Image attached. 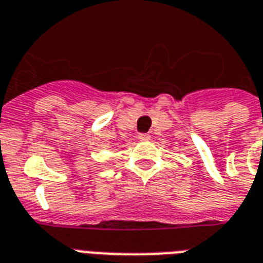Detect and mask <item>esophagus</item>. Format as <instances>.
<instances>
[{
  "label": "esophagus",
  "mask_w": 263,
  "mask_h": 263,
  "mask_svg": "<svg viewBox=\"0 0 263 263\" xmlns=\"http://www.w3.org/2000/svg\"><path fill=\"white\" fill-rule=\"evenodd\" d=\"M149 138H151V136L148 133L138 134V140H140V141H148Z\"/></svg>",
  "instance_id": "obj_1"
}]
</instances>
